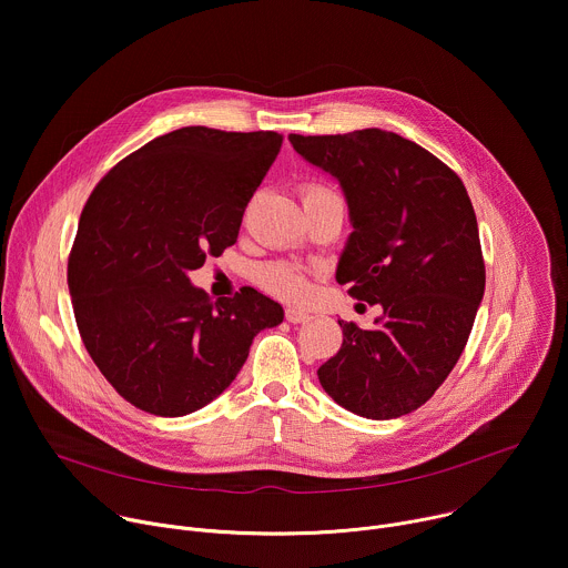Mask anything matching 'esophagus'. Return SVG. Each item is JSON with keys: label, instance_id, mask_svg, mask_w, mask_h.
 I'll use <instances>...</instances> for the list:
<instances>
[{"label": "esophagus", "instance_id": "obj_1", "mask_svg": "<svg viewBox=\"0 0 568 568\" xmlns=\"http://www.w3.org/2000/svg\"><path fill=\"white\" fill-rule=\"evenodd\" d=\"M285 318H287L290 323H303V321L310 318V314H305L303 310H296V307H287V310H285Z\"/></svg>", "mask_w": 568, "mask_h": 568}]
</instances>
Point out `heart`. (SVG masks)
Wrapping results in <instances>:
<instances>
[{
	"label": "heart",
	"instance_id": "1",
	"mask_svg": "<svg viewBox=\"0 0 568 568\" xmlns=\"http://www.w3.org/2000/svg\"><path fill=\"white\" fill-rule=\"evenodd\" d=\"M337 197V193L326 186V184H318V182H305L301 186V200L303 206L305 204H314L321 200H331ZM258 283L272 292L274 296L283 298V301H303L310 292V281H307V272L298 265L292 263H267L263 267H258L256 272Z\"/></svg>",
	"mask_w": 568,
	"mask_h": 568
}]
</instances>
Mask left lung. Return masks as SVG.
Returning a JSON list of instances; mask_svg holds the SVG:
<instances>
[{
  "mask_svg": "<svg viewBox=\"0 0 568 568\" xmlns=\"http://www.w3.org/2000/svg\"><path fill=\"white\" fill-rule=\"evenodd\" d=\"M310 164L339 180L353 233L337 283L382 305L373 331L339 321L342 348L316 375L344 409L412 414L456 366L485 290L478 224L460 178L423 145L379 128L290 134Z\"/></svg>",
  "mask_w": 568,
  "mask_h": 568,
  "instance_id": "1",
  "label": "left lung"
}]
</instances>
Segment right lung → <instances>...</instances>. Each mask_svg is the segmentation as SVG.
<instances>
[{
	"mask_svg": "<svg viewBox=\"0 0 568 568\" xmlns=\"http://www.w3.org/2000/svg\"><path fill=\"white\" fill-rule=\"evenodd\" d=\"M278 132L189 125L121 159L94 186L69 252L75 326L114 390L152 416L202 409L283 307L242 287L217 298L191 270L231 247L281 150Z\"/></svg>",
	"mask_w": 568,
	"mask_h": 568,
	"instance_id": "obj_1",
	"label": "right lung"
}]
</instances>
